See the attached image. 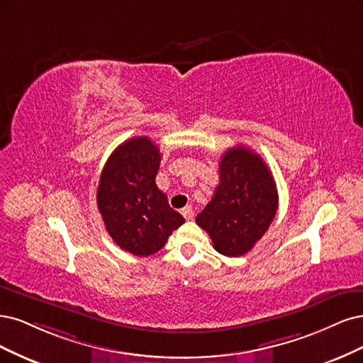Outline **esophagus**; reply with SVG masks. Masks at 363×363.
Listing matches in <instances>:
<instances>
[{"label": "esophagus", "instance_id": "obj_1", "mask_svg": "<svg viewBox=\"0 0 363 363\" xmlns=\"http://www.w3.org/2000/svg\"><path fill=\"white\" fill-rule=\"evenodd\" d=\"M181 214H182L186 220H191L193 216H194V211H193L191 206H185V208L181 209Z\"/></svg>", "mask_w": 363, "mask_h": 363}]
</instances>
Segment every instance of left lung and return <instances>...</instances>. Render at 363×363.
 <instances>
[{"mask_svg": "<svg viewBox=\"0 0 363 363\" xmlns=\"http://www.w3.org/2000/svg\"><path fill=\"white\" fill-rule=\"evenodd\" d=\"M220 182L196 223L208 232L214 249L225 256H242L262 238L276 216L279 196L264 160L244 146L221 157Z\"/></svg>", "mask_w": 363, "mask_h": 363, "instance_id": "left-lung-1", "label": "left lung"}]
</instances>
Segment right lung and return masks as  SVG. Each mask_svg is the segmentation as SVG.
<instances>
[{
	"label": "right lung",
	"instance_id": "right-lung-1",
	"mask_svg": "<svg viewBox=\"0 0 363 363\" xmlns=\"http://www.w3.org/2000/svg\"><path fill=\"white\" fill-rule=\"evenodd\" d=\"M160 162L158 146L134 137L114 149L101 173L96 202L105 228L135 256L157 253L185 221L155 184Z\"/></svg>",
	"mask_w": 363,
	"mask_h": 363
}]
</instances>
